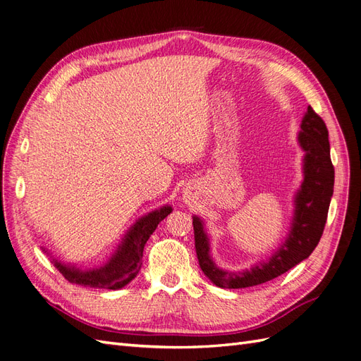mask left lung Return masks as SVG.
<instances>
[{"instance_id": "8db88e82", "label": "left lung", "mask_w": 361, "mask_h": 361, "mask_svg": "<svg viewBox=\"0 0 361 361\" xmlns=\"http://www.w3.org/2000/svg\"><path fill=\"white\" fill-rule=\"evenodd\" d=\"M298 145L304 150V179L295 192L290 231L277 251L267 260H260L250 269L226 271L216 267L211 256L209 236L200 216H192L195 253L204 276L215 286L241 289L262 285L307 259L318 245L326 223L334 188V167L330 158L329 129L324 120L307 106L298 133Z\"/></svg>"}]
</instances>
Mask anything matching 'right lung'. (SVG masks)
Here are the masks:
<instances>
[{
  "instance_id": "1",
  "label": "right lung",
  "mask_w": 361,
  "mask_h": 361,
  "mask_svg": "<svg viewBox=\"0 0 361 361\" xmlns=\"http://www.w3.org/2000/svg\"><path fill=\"white\" fill-rule=\"evenodd\" d=\"M171 206L166 204L149 212L147 215L138 218L130 226L126 235L123 236L114 251V255L108 259L106 264L93 269H81L75 265L63 264V262L52 257V264L63 277L71 283H76L81 286L89 288H102L117 290L126 286L130 280H134L141 269V259H143V250L150 235L155 232L158 224L171 212ZM43 251L49 256L48 251Z\"/></svg>"
}]
</instances>
